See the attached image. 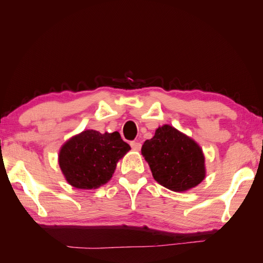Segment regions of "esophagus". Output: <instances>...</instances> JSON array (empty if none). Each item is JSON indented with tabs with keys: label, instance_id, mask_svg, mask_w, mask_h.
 <instances>
[{
	"label": "esophagus",
	"instance_id": "34e87169",
	"mask_svg": "<svg viewBox=\"0 0 263 263\" xmlns=\"http://www.w3.org/2000/svg\"><path fill=\"white\" fill-rule=\"evenodd\" d=\"M130 147H132L134 150L139 151L140 148H141V144H140L139 141H132V142H130Z\"/></svg>",
	"mask_w": 263,
	"mask_h": 263
}]
</instances>
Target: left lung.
Wrapping results in <instances>:
<instances>
[{"label": "left lung", "mask_w": 263, "mask_h": 263, "mask_svg": "<svg viewBox=\"0 0 263 263\" xmlns=\"http://www.w3.org/2000/svg\"><path fill=\"white\" fill-rule=\"evenodd\" d=\"M141 154L154 179L174 192L192 189L205 178V159L201 147L170 125L159 127L155 136L144 142Z\"/></svg>", "instance_id": "obj_1"}]
</instances>
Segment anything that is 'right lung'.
<instances>
[{
  "instance_id": "obj_1",
  "label": "right lung",
  "mask_w": 263,
  "mask_h": 263,
  "mask_svg": "<svg viewBox=\"0 0 263 263\" xmlns=\"http://www.w3.org/2000/svg\"><path fill=\"white\" fill-rule=\"evenodd\" d=\"M118 132L87 129L69 139L60 149L59 165L69 184L77 189H98L107 183L116 163L129 151Z\"/></svg>"
}]
</instances>
